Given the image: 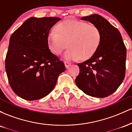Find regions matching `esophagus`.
Listing matches in <instances>:
<instances>
[{
	"label": "esophagus",
	"instance_id": "esophagus-1",
	"mask_svg": "<svg viewBox=\"0 0 132 132\" xmlns=\"http://www.w3.org/2000/svg\"><path fill=\"white\" fill-rule=\"evenodd\" d=\"M64 64H65V66H66V68H68V67H69V66H71V63H69V62H65Z\"/></svg>",
	"mask_w": 132,
	"mask_h": 132
}]
</instances>
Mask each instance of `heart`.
I'll use <instances>...</instances> for the list:
<instances>
[{
    "label": "heart",
    "mask_w": 132,
    "mask_h": 132,
    "mask_svg": "<svg viewBox=\"0 0 132 132\" xmlns=\"http://www.w3.org/2000/svg\"><path fill=\"white\" fill-rule=\"evenodd\" d=\"M101 42V33L94 25L76 20L69 19L56 26V31H50L47 37L48 46L53 54H60L66 48L63 57L68 61L87 60L97 50Z\"/></svg>",
    "instance_id": "b5f03b06"
}]
</instances>
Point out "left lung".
<instances>
[{"mask_svg": "<svg viewBox=\"0 0 132 132\" xmlns=\"http://www.w3.org/2000/svg\"><path fill=\"white\" fill-rule=\"evenodd\" d=\"M81 20L99 28L101 42L90 58L78 64L80 72L75 82L87 95L105 97L116 91L125 78L126 47L120 31L102 16L93 14Z\"/></svg>", "mask_w": 132, "mask_h": 132, "instance_id": "1", "label": "left lung"}]
</instances>
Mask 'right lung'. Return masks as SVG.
Instances as JSON below:
<instances>
[{"label": "right lung", "mask_w": 132, "mask_h": 132, "mask_svg": "<svg viewBox=\"0 0 132 132\" xmlns=\"http://www.w3.org/2000/svg\"><path fill=\"white\" fill-rule=\"evenodd\" d=\"M60 20L31 17L10 37L5 71L13 91L22 99L35 101L46 96L66 70L64 63L51 52L47 43L50 30Z\"/></svg>", "instance_id": "1"}]
</instances>
